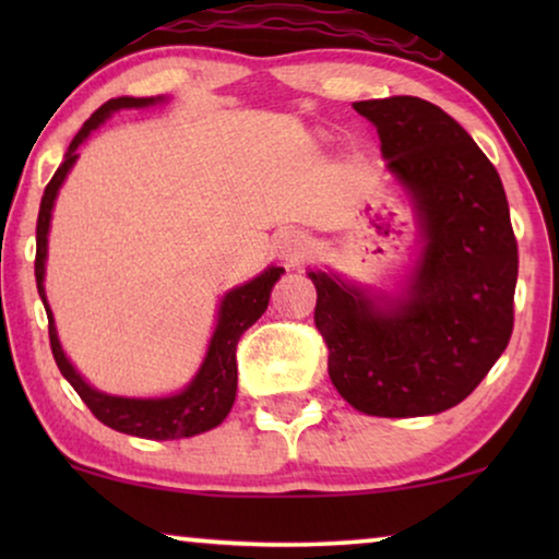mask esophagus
<instances>
[{
  "label": "esophagus",
  "instance_id": "34e87169",
  "mask_svg": "<svg viewBox=\"0 0 559 559\" xmlns=\"http://www.w3.org/2000/svg\"><path fill=\"white\" fill-rule=\"evenodd\" d=\"M312 254V241L310 236H305L302 231H289L282 236L280 241V257L289 264H300Z\"/></svg>",
  "mask_w": 559,
  "mask_h": 559
}]
</instances>
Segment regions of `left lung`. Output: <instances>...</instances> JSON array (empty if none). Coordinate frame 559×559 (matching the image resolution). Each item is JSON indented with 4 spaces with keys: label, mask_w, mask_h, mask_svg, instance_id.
<instances>
[{
    "label": "left lung",
    "mask_w": 559,
    "mask_h": 559,
    "mask_svg": "<svg viewBox=\"0 0 559 559\" xmlns=\"http://www.w3.org/2000/svg\"><path fill=\"white\" fill-rule=\"evenodd\" d=\"M415 205L419 257L400 293L308 272L328 373L350 407L425 417L461 404L509 346L519 254L501 178L471 134L417 96L356 102Z\"/></svg>",
    "instance_id": "obj_1"
}]
</instances>
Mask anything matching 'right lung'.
Segmentation results:
<instances>
[{
    "mask_svg": "<svg viewBox=\"0 0 559 559\" xmlns=\"http://www.w3.org/2000/svg\"><path fill=\"white\" fill-rule=\"evenodd\" d=\"M163 96H150V98H134V96H119L106 102L102 109L91 114V119L81 127V132L73 136L71 147H68L63 163L52 175V180L45 188L40 213H37V254H35V280H37V293L43 297L45 312H48L50 323V348L52 358H56L58 369L68 379L86 407L94 412L98 423L117 432L134 435V438H147V440H180V438H193V435L209 432L213 427L224 423L228 412L234 407L236 400V343H239L241 333L247 331L262 318V312L270 305V295L274 282L282 277V266H266L262 274H257L254 280L243 282V285L228 289L221 297L218 305V318L216 328H213L209 350L201 369L195 371V377L190 379V384L178 394L170 396H152V400H140V396H117L98 392L88 384L86 379L75 371V366L68 361L63 346L58 341L56 320H52V310L45 297V259H48V231H50V218H52V205H56L58 190L63 186L68 173L79 159V147L88 140V134L104 124L114 111L121 109H144V106L163 104Z\"/></svg>",
    "mask_w": 559,
    "mask_h": 559,
    "instance_id": "right-lung-1",
    "label": "right lung"
}]
</instances>
